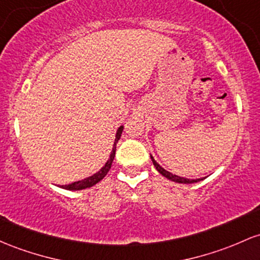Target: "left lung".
I'll use <instances>...</instances> for the list:
<instances>
[{
	"label": "left lung",
	"instance_id": "obj_1",
	"mask_svg": "<svg viewBox=\"0 0 260 260\" xmlns=\"http://www.w3.org/2000/svg\"><path fill=\"white\" fill-rule=\"evenodd\" d=\"M150 158H152V161L154 164V167H155V169L158 170L159 173L161 174L162 176H165L167 179H169V180H173L175 182H180V184H192V182H198L200 180H202V179H195V180H191V179H186V178H181V176H178V175H173L172 173L167 172V170L164 169V168H161L160 165L158 164L155 160H154V158L152 155H150Z\"/></svg>",
	"mask_w": 260,
	"mask_h": 260
}]
</instances>
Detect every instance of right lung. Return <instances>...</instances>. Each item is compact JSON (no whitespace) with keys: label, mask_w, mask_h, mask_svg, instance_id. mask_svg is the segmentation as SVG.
<instances>
[{"label":"right lung","mask_w":260,"mask_h":260,"mask_svg":"<svg viewBox=\"0 0 260 260\" xmlns=\"http://www.w3.org/2000/svg\"><path fill=\"white\" fill-rule=\"evenodd\" d=\"M122 131H123V125H121V127L118 128V131H117L115 144H113V148H112V152H111L110 159H108L106 164H105V167L101 168V170H100V172H98L96 174H93V175L90 176V178L84 179V180H79V181H75V182H71V184H69V185H62V186H60V187H62V189H65V190H82V189H87V187L93 186V185L98 184L99 181H101L102 179H104L105 176H106V174L110 172L111 165H112L113 159H115L116 145H117V143H118L119 138H121Z\"/></svg>","instance_id":"1"}]
</instances>
